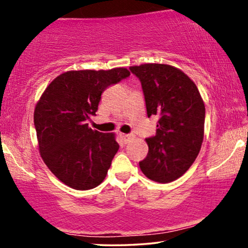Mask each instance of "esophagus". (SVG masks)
<instances>
[{"label":"esophagus","mask_w":248,"mask_h":248,"mask_svg":"<svg viewBox=\"0 0 248 248\" xmlns=\"http://www.w3.org/2000/svg\"><path fill=\"white\" fill-rule=\"evenodd\" d=\"M120 137L122 138V140H123L124 143H127V142L130 141L131 139L134 137V135H133V134H124V133H121Z\"/></svg>","instance_id":"34e87169"}]
</instances>
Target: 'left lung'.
<instances>
[{"instance_id": "1", "label": "left lung", "mask_w": 248, "mask_h": 248, "mask_svg": "<svg viewBox=\"0 0 248 248\" xmlns=\"http://www.w3.org/2000/svg\"><path fill=\"white\" fill-rule=\"evenodd\" d=\"M130 70L141 82L148 117H159L155 135L145 139L147 157L139 165L151 181L172 182L187 171L201 149L205 120L201 94L174 66L142 64Z\"/></svg>"}]
</instances>
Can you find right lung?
Returning <instances> with one entry per match:
<instances>
[{"mask_svg": "<svg viewBox=\"0 0 248 248\" xmlns=\"http://www.w3.org/2000/svg\"><path fill=\"white\" fill-rule=\"evenodd\" d=\"M124 67L108 71H69L54 79L36 105L33 123L39 152L64 184L86 191L106 177L120 145L113 133L88 126L96 116L101 93L130 77Z\"/></svg>", "mask_w": 248, "mask_h": 248, "instance_id": "1", "label": "right lung"}]
</instances>
